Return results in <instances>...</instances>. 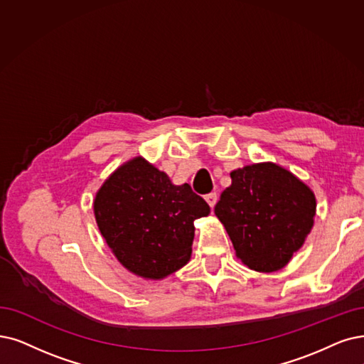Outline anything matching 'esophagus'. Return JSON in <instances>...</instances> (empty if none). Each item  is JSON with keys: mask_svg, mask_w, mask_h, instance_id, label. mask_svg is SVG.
<instances>
[{"mask_svg": "<svg viewBox=\"0 0 364 364\" xmlns=\"http://www.w3.org/2000/svg\"><path fill=\"white\" fill-rule=\"evenodd\" d=\"M205 198H206V201H208V205L210 206V209H213L215 205H216V200H218L216 193H210V194H208Z\"/></svg>", "mask_w": 364, "mask_h": 364, "instance_id": "esophagus-1", "label": "esophagus"}]
</instances>
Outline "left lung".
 <instances>
[{
	"mask_svg": "<svg viewBox=\"0 0 364 364\" xmlns=\"http://www.w3.org/2000/svg\"><path fill=\"white\" fill-rule=\"evenodd\" d=\"M230 178L215 215L237 258L255 272L282 269L312 230L315 194L291 171L273 163L245 166L232 170Z\"/></svg>",
	"mask_w": 364,
	"mask_h": 364,
	"instance_id": "1",
	"label": "left lung"
}]
</instances>
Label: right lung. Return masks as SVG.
Segmentation results:
<instances>
[{
	"label": "right lung",
	"mask_w": 364,
	"mask_h": 364,
	"mask_svg": "<svg viewBox=\"0 0 364 364\" xmlns=\"http://www.w3.org/2000/svg\"><path fill=\"white\" fill-rule=\"evenodd\" d=\"M209 212L190 185H173L141 156L116 168L94 200L97 225L109 248L144 279H163L190 261L194 221Z\"/></svg>",
	"instance_id": "right-lung-1"
}]
</instances>
